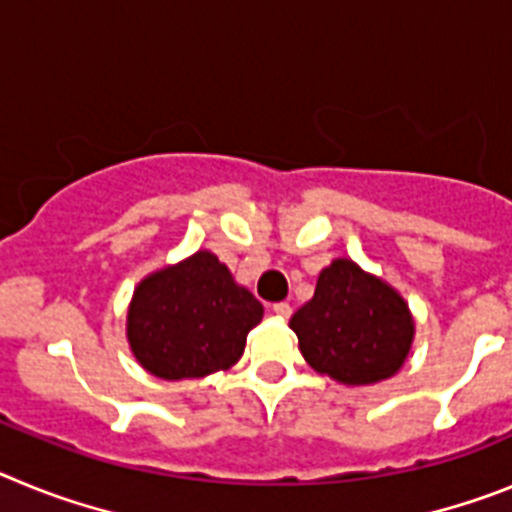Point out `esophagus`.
Segmentation results:
<instances>
[{
	"label": "esophagus",
	"instance_id": "1",
	"mask_svg": "<svg viewBox=\"0 0 512 512\" xmlns=\"http://www.w3.org/2000/svg\"><path fill=\"white\" fill-rule=\"evenodd\" d=\"M271 310H274V315H277L279 320H287L289 315H292V307H289L287 302H277V305L271 307Z\"/></svg>",
	"mask_w": 512,
	"mask_h": 512
}]
</instances>
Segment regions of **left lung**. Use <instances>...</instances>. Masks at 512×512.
Listing matches in <instances>:
<instances>
[{"instance_id": "obj_1", "label": "left lung", "mask_w": 512, "mask_h": 512, "mask_svg": "<svg viewBox=\"0 0 512 512\" xmlns=\"http://www.w3.org/2000/svg\"><path fill=\"white\" fill-rule=\"evenodd\" d=\"M307 364L359 387L395 377L408 359L415 320L405 297L351 259L320 271L315 295L289 320Z\"/></svg>"}]
</instances>
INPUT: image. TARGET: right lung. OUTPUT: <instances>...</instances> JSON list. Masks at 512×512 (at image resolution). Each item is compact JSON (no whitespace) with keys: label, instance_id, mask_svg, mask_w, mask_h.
Returning <instances> with one entry per match:
<instances>
[{"label":"right lung","instance_id":"right-lung-1","mask_svg":"<svg viewBox=\"0 0 512 512\" xmlns=\"http://www.w3.org/2000/svg\"><path fill=\"white\" fill-rule=\"evenodd\" d=\"M264 305L212 251H197L138 282L128 305V343L148 374L166 382L228 372Z\"/></svg>","mask_w":512,"mask_h":512}]
</instances>
